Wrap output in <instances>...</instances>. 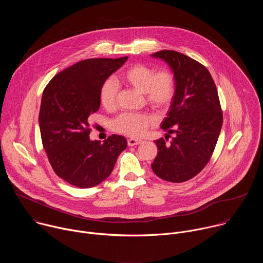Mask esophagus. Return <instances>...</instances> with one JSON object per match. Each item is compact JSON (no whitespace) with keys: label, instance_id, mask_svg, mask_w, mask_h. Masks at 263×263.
Listing matches in <instances>:
<instances>
[{"label":"esophagus","instance_id":"esophagus-1","mask_svg":"<svg viewBox=\"0 0 263 263\" xmlns=\"http://www.w3.org/2000/svg\"><path fill=\"white\" fill-rule=\"evenodd\" d=\"M141 142H142V140H140V139H135V138H130V139H128V145H129V146H134V145L140 144Z\"/></svg>","mask_w":263,"mask_h":263}]
</instances>
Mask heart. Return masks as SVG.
Returning <instances> with one entry per match:
<instances>
[{
  "mask_svg": "<svg viewBox=\"0 0 263 263\" xmlns=\"http://www.w3.org/2000/svg\"><path fill=\"white\" fill-rule=\"evenodd\" d=\"M121 81L143 93L147 104L161 109L166 107L175 95V78L167 69L154 71L144 64H135L125 70L120 77ZM119 86L114 80L104 82L100 92L102 105L106 109L117 106ZM156 119L152 115L125 112L119 116L112 126L120 133L132 137L141 136L146 129L154 125Z\"/></svg>",
  "mask_w": 263,
  "mask_h": 263,
  "instance_id": "b5f03b06",
  "label": "heart"
}]
</instances>
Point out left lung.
Segmentation results:
<instances>
[{
	"label": "left lung",
	"instance_id": "1",
	"mask_svg": "<svg viewBox=\"0 0 263 263\" xmlns=\"http://www.w3.org/2000/svg\"><path fill=\"white\" fill-rule=\"evenodd\" d=\"M172 69L175 95L161 129L175 133L170 145L155 140L158 153L152 163L161 179L180 183L197 176L208 163L222 126L215 83L208 69L184 54L163 50L151 55Z\"/></svg>",
	"mask_w": 263,
	"mask_h": 263
}]
</instances>
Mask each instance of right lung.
I'll list each match as a JSON object with an SVG mask.
<instances>
[{"label":"right lung","mask_w":263,"mask_h":263,"mask_svg":"<svg viewBox=\"0 0 263 263\" xmlns=\"http://www.w3.org/2000/svg\"><path fill=\"white\" fill-rule=\"evenodd\" d=\"M128 57L82 60L57 73L44 90L40 129L56 173L69 184L89 189L106 180L127 140L114 134L101 143L89 138V117L100 108L102 85Z\"/></svg>","instance_id":"1"}]
</instances>
